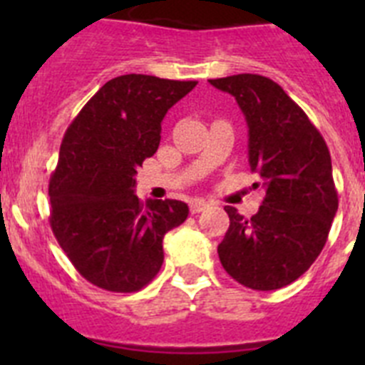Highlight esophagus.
I'll return each instance as SVG.
<instances>
[{
	"label": "esophagus",
	"instance_id": "1",
	"mask_svg": "<svg viewBox=\"0 0 365 365\" xmlns=\"http://www.w3.org/2000/svg\"><path fill=\"white\" fill-rule=\"evenodd\" d=\"M208 206V202L205 201V199H193L192 202H190V212L192 214H199V212H202Z\"/></svg>",
	"mask_w": 365,
	"mask_h": 365
}]
</instances>
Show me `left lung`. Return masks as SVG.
<instances>
[{
    "label": "left lung",
    "mask_w": 365,
    "mask_h": 365,
    "mask_svg": "<svg viewBox=\"0 0 365 365\" xmlns=\"http://www.w3.org/2000/svg\"><path fill=\"white\" fill-rule=\"evenodd\" d=\"M235 98L248 125V164L265 199L245 219L227 206L230 227L219 243L222 269L254 291L296 282L320 256L338 210L327 144L303 109L259 74L208 80ZM257 186V185H256Z\"/></svg>",
    "instance_id": "left-lung-1"
}]
</instances>
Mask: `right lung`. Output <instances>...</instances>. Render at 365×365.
Masks as SVG:
<instances>
[{
    "label": "right lung",
    "instance_id": "add662e5",
    "mask_svg": "<svg viewBox=\"0 0 365 365\" xmlns=\"http://www.w3.org/2000/svg\"><path fill=\"white\" fill-rule=\"evenodd\" d=\"M197 82L124 74L109 80L63 135L51 175V228L74 269L111 292H135L163 267L164 235L188 217L175 199L140 202L135 175L160 144L168 109Z\"/></svg>",
    "mask_w": 365,
    "mask_h": 365
}]
</instances>
